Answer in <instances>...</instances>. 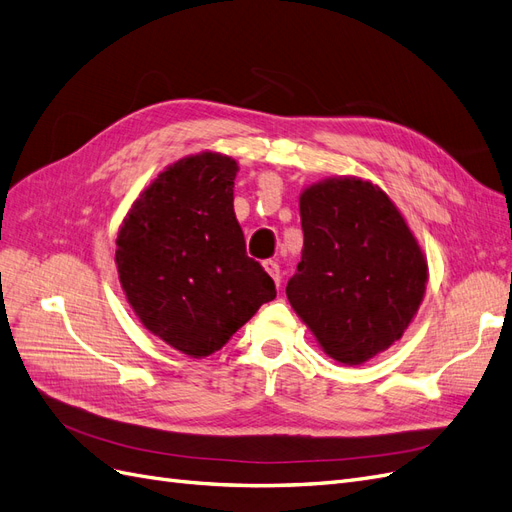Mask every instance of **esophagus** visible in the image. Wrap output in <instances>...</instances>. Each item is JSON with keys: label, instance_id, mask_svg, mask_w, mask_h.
Here are the masks:
<instances>
[{"label": "esophagus", "instance_id": "obj_1", "mask_svg": "<svg viewBox=\"0 0 512 512\" xmlns=\"http://www.w3.org/2000/svg\"><path fill=\"white\" fill-rule=\"evenodd\" d=\"M262 265H265V269H267V273L273 277V282H275V286L280 288V284H282V271H280V265H277L275 260H265L262 262Z\"/></svg>", "mask_w": 512, "mask_h": 512}]
</instances>
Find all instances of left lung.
Listing matches in <instances>:
<instances>
[{
	"label": "left lung",
	"instance_id": "8db88e82",
	"mask_svg": "<svg viewBox=\"0 0 512 512\" xmlns=\"http://www.w3.org/2000/svg\"><path fill=\"white\" fill-rule=\"evenodd\" d=\"M303 254L286 297L335 361L361 365L404 335L427 282L421 247L397 207L363 179L301 194Z\"/></svg>",
	"mask_w": 512,
	"mask_h": 512
}]
</instances>
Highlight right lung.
Here are the masks:
<instances>
[{"label":"right lung","instance_id":"right-lung-1","mask_svg":"<svg viewBox=\"0 0 512 512\" xmlns=\"http://www.w3.org/2000/svg\"><path fill=\"white\" fill-rule=\"evenodd\" d=\"M237 162L200 153L168 166L132 205L117 271L145 327L194 359L220 350L275 284L245 252L235 218Z\"/></svg>","mask_w":512,"mask_h":512}]
</instances>
